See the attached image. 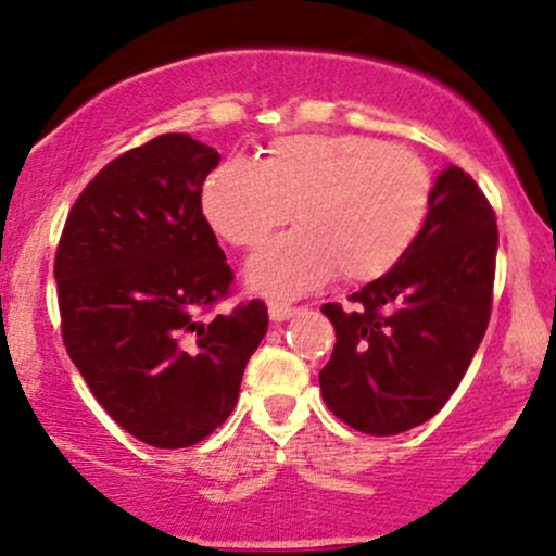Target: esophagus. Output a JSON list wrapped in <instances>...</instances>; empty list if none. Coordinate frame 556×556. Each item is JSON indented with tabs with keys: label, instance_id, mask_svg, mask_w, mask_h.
Here are the masks:
<instances>
[{
	"label": "esophagus",
	"instance_id": "obj_1",
	"mask_svg": "<svg viewBox=\"0 0 556 556\" xmlns=\"http://www.w3.org/2000/svg\"><path fill=\"white\" fill-rule=\"evenodd\" d=\"M300 313V307H290V305H282V302H274V305H269V318L274 323H285L294 318V315Z\"/></svg>",
	"mask_w": 556,
	"mask_h": 556
}]
</instances>
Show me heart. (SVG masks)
<instances>
[{"instance_id": "b5f03b06", "label": "heart", "mask_w": 556, "mask_h": 556, "mask_svg": "<svg viewBox=\"0 0 556 556\" xmlns=\"http://www.w3.org/2000/svg\"><path fill=\"white\" fill-rule=\"evenodd\" d=\"M433 177L413 151L367 136H290L266 156L226 161L202 187V213L220 238L256 249L287 220L298 230L245 266L256 292L294 300L326 285L371 282L416 243Z\"/></svg>"}]
</instances>
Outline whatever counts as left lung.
<instances>
[{"label":"left lung","mask_w":556,"mask_h":556,"mask_svg":"<svg viewBox=\"0 0 556 556\" xmlns=\"http://www.w3.org/2000/svg\"><path fill=\"white\" fill-rule=\"evenodd\" d=\"M495 254L493 207L469 174L444 166L410 251L351 294L354 311L323 305L336 346L320 392L343 424L395 435L446 405L488 330Z\"/></svg>","instance_id":"left-lung-1"}]
</instances>
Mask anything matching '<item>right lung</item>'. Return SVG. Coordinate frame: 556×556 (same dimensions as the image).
<instances>
[{"label":"right lung","mask_w":556,"mask_h":556,"mask_svg":"<svg viewBox=\"0 0 556 556\" xmlns=\"http://www.w3.org/2000/svg\"><path fill=\"white\" fill-rule=\"evenodd\" d=\"M220 153L185 132L132 149L89 181L55 251L68 356L115 424L192 446L236 407L269 315L262 300L205 320L233 271L202 215Z\"/></svg>","instance_id":"1"}]
</instances>
